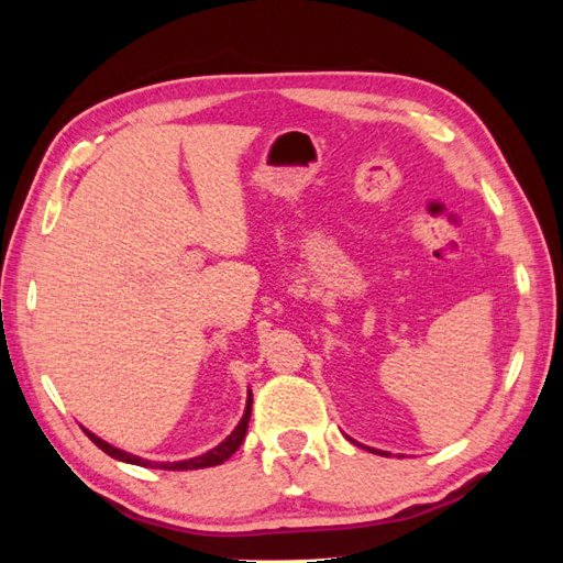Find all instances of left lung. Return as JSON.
I'll use <instances>...</instances> for the list:
<instances>
[{
  "instance_id": "obj_1",
  "label": "left lung",
  "mask_w": 563,
  "mask_h": 563,
  "mask_svg": "<svg viewBox=\"0 0 563 563\" xmlns=\"http://www.w3.org/2000/svg\"><path fill=\"white\" fill-rule=\"evenodd\" d=\"M368 451H371V453H380V455H389L387 451H378V449H368Z\"/></svg>"
}]
</instances>
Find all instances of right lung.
<instances>
[{
	"instance_id": "right-lung-1",
	"label": "right lung",
	"mask_w": 563,
	"mask_h": 563,
	"mask_svg": "<svg viewBox=\"0 0 563 563\" xmlns=\"http://www.w3.org/2000/svg\"><path fill=\"white\" fill-rule=\"evenodd\" d=\"M251 404H253V397H251V389H249L246 411H244V416H242L240 424H236V428L232 430V434H230L225 441H220V444H218L216 449L207 451L203 455H197V457H190V460H178V463H155V460L139 457V455L126 453V451H122V449H117V446L108 444V441H103L100 437H96V434H93V432H89V430H84V428H81V430H84V434H87V437L93 441V444H96L100 451H106L110 457H114V460H122V463H129V465L155 467V470H201V467H213V465L225 463V460H228L236 449L242 446V441H244L246 430H249Z\"/></svg>"
}]
</instances>
